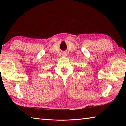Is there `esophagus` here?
<instances>
[{
  "instance_id": "34e87169",
  "label": "esophagus",
  "mask_w": 126,
  "mask_h": 126,
  "mask_svg": "<svg viewBox=\"0 0 126 126\" xmlns=\"http://www.w3.org/2000/svg\"><path fill=\"white\" fill-rule=\"evenodd\" d=\"M62 55H63V56H67V53L64 52V53H62Z\"/></svg>"
}]
</instances>
